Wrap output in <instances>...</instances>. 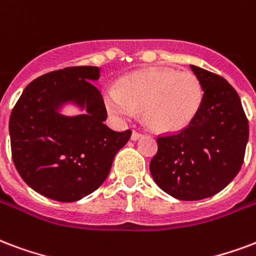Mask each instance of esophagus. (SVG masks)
Returning <instances> with one entry per match:
<instances>
[{
    "label": "esophagus",
    "mask_w": 256,
    "mask_h": 256,
    "mask_svg": "<svg viewBox=\"0 0 256 256\" xmlns=\"http://www.w3.org/2000/svg\"><path fill=\"white\" fill-rule=\"evenodd\" d=\"M141 137H142V133H140V132H136V130H134L133 134H132V140H133V141H137L138 138H141Z\"/></svg>",
    "instance_id": "1"
}]
</instances>
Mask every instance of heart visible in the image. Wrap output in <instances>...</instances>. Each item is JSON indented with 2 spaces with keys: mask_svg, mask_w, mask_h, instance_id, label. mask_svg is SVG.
<instances>
[{
  "mask_svg": "<svg viewBox=\"0 0 256 256\" xmlns=\"http://www.w3.org/2000/svg\"><path fill=\"white\" fill-rule=\"evenodd\" d=\"M204 90L192 73L174 69H145L128 74L118 88H107L103 102L110 115L128 120L142 110L144 120L158 133L188 128L200 112Z\"/></svg>",
  "mask_w": 256,
  "mask_h": 256,
  "instance_id": "heart-1",
  "label": "heart"
}]
</instances>
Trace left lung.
Returning a JSON list of instances; mask_svg holds the SVG:
<instances>
[{"instance_id":"1","label":"left lung","mask_w":256,"mask_h":256,"mask_svg":"<svg viewBox=\"0 0 256 256\" xmlns=\"http://www.w3.org/2000/svg\"><path fill=\"white\" fill-rule=\"evenodd\" d=\"M204 90L196 118L178 133L157 137L153 180L180 200L214 196L239 174L248 141V120L238 92L212 72L190 65Z\"/></svg>"}]
</instances>
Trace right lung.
I'll return each mask as SVG.
<instances>
[{
  "label": "right lung",
  "instance_id": "add662e5",
  "mask_svg": "<svg viewBox=\"0 0 256 256\" xmlns=\"http://www.w3.org/2000/svg\"><path fill=\"white\" fill-rule=\"evenodd\" d=\"M96 66L50 72L27 85L10 114L12 158L28 186L60 202H74L98 190L108 176L115 154L132 130L115 132L104 120L107 110L92 81ZM73 101L87 112L65 117L62 104Z\"/></svg>",
  "mask_w": 256,
  "mask_h": 256
}]
</instances>
